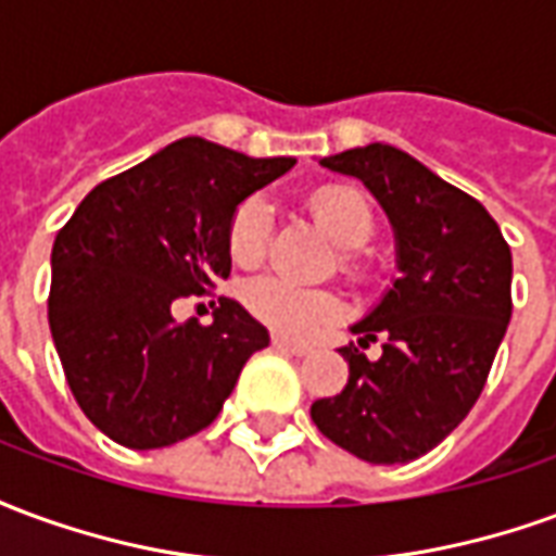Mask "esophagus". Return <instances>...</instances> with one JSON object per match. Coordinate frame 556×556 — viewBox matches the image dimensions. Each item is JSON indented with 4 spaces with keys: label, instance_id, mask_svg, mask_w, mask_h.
Listing matches in <instances>:
<instances>
[{
    "label": "esophagus",
    "instance_id": "esophagus-1",
    "mask_svg": "<svg viewBox=\"0 0 556 556\" xmlns=\"http://www.w3.org/2000/svg\"><path fill=\"white\" fill-rule=\"evenodd\" d=\"M274 349L286 351V354H294V357H303V354H309V345L291 342V339H286V337H274Z\"/></svg>",
    "mask_w": 556,
    "mask_h": 556
}]
</instances>
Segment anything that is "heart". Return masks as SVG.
Masks as SVG:
<instances>
[{"mask_svg": "<svg viewBox=\"0 0 556 556\" xmlns=\"http://www.w3.org/2000/svg\"><path fill=\"white\" fill-rule=\"evenodd\" d=\"M309 211L342 250H357L372 238V207L357 190L321 187L309 199ZM267 241H270V211H267L265 199H258V195L243 199L229 219L231 258L243 267L258 265L267 253ZM243 303L258 321H265L267 327H274L277 333L291 339L315 337L339 313L337 301L330 294L303 289L298 282L282 277H258L247 282Z\"/></svg>", "mask_w": 556, "mask_h": 556, "instance_id": "obj_1", "label": "heart"}]
</instances>
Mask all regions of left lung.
I'll return each mask as SVG.
<instances>
[{"label": "left lung", "instance_id": "1", "mask_svg": "<svg viewBox=\"0 0 556 556\" xmlns=\"http://www.w3.org/2000/svg\"><path fill=\"white\" fill-rule=\"evenodd\" d=\"M361 178L393 223L399 279L351 330L357 345L342 393L318 399L313 422L330 441L372 465H405L434 450L477 405L513 315V253L501 226L473 195L419 160L372 142L321 160Z\"/></svg>", "mask_w": 556, "mask_h": 556}]
</instances>
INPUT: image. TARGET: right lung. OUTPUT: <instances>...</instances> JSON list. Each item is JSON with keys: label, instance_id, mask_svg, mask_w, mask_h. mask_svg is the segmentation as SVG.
<instances>
[{"label": "right lung", "instance_id": "right-lung-1", "mask_svg": "<svg viewBox=\"0 0 556 556\" xmlns=\"http://www.w3.org/2000/svg\"><path fill=\"white\" fill-rule=\"evenodd\" d=\"M291 166L178 139L98 184L59 229L50 330L71 393L106 438L160 450L217 419L267 330L229 298L211 325H178L172 303L229 277L235 207Z\"/></svg>", "mask_w": 556, "mask_h": 556}]
</instances>
